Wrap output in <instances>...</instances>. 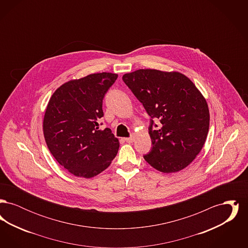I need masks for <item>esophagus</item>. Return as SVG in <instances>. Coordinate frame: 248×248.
<instances>
[{
  "label": "esophagus",
  "instance_id": "obj_1",
  "mask_svg": "<svg viewBox=\"0 0 248 248\" xmlns=\"http://www.w3.org/2000/svg\"><path fill=\"white\" fill-rule=\"evenodd\" d=\"M124 140L127 142V143H132V142L135 140V138H134V137H130V138H126V139H124Z\"/></svg>",
  "mask_w": 248,
  "mask_h": 248
}]
</instances>
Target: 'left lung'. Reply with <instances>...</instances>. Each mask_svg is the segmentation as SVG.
<instances>
[{
    "mask_svg": "<svg viewBox=\"0 0 248 248\" xmlns=\"http://www.w3.org/2000/svg\"><path fill=\"white\" fill-rule=\"evenodd\" d=\"M123 80L152 117L153 148L145 161L166 174L187 167L202 149L209 129V108L199 89L177 71L141 69L124 74ZM153 118L160 121L159 128Z\"/></svg>",
    "mask_w": 248,
    "mask_h": 248,
    "instance_id": "left-lung-1",
    "label": "left lung"
}]
</instances>
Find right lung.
Returning <instances> with one entry per match:
<instances>
[{"instance_id": "obj_1", "label": "right lung", "mask_w": 248, "mask_h": 248, "mask_svg": "<svg viewBox=\"0 0 248 248\" xmlns=\"http://www.w3.org/2000/svg\"><path fill=\"white\" fill-rule=\"evenodd\" d=\"M118 77L93 73L63 83L49 99L43 123L48 149L76 177L90 178L111 164L120 142L109 128L98 130L102 101Z\"/></svg>"}]
</instances>
